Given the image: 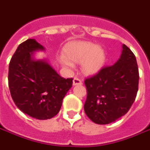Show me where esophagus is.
<instances>
[{"mask_svg": "<svg viewBox=\"0 0 150 150\" xmlns=\"http://www.w3.org/2000/svg\"><path fill=\"white\" fill-rule=\"evenodd\" d=\"M73 84H74V85H81V84H82V81L79 78L74 77V81H73Z\"/></svg>", "mask_w": 150, "mask_h": 150, "instance_id": "34e87169", "label": "esophagus"}]
</instances>
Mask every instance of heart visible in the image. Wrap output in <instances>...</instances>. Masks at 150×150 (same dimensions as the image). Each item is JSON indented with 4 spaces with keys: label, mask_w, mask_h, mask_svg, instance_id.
<instances>
[{
    "label": "heart",
    "mask_w": 150,
    "mask_h": 150,
    "mask_svg": "<svg viewBox=\"0 0 150 150\" xmlns=\"http://www.w3.org/2000/svg\"><path fill=\"white\" fill-rule=\"evenodd\" d=\"M64 54L66 58L61 59L64 66L72 67L73 63L82 62V70L88 75L97 74L106 62L105 50L89 42L71 43L65 49Z\"/></svg>",
    "instance_id": "1"
}]
</instances>
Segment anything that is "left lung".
Masks as SVG:
<instances>
[{"mask_svg":"<svg viewBox=\"0 0 150 150\" xmlns=\"http://www.w3.org/2000/svg\"><path fill=\"white\" fill-rule=\"evenodd\" d=\"M138 81L135 55L123 44L121 56L113 66L103 67L84 81L88 93L84 105L86 115L101 125L123 116L134 102Z\"/></svg>","mask_w":150,"mask_h":150,"instance_id":"1","label":"left lung"}]
</instances>
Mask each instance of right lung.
Segmentation results:
<instances>
[{"label":"right lung","mask_w":150,"mask_h":150,"mask_svg":"<svg viewBox=\"0 0 150 150\" xmlns=\"http://www.w3.org/2000/svg\"><path fill=\"white\" fill-rule=\"evenodd\" d=\"M44 50L35 39H28L19 45L8 67V87L14 103L23 113L39 120L51 119L59 112L73 84V78L59 76L47 60L34 58V53Z\"/></svg>","instance_id":"right-lung-1"}]
</instances>
